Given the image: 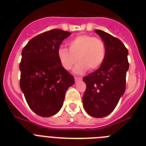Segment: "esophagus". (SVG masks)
I'll return each mask as SVG.
<instances>
[{
  "label": "esophagus",
  "mask_w": 146,
  "mask_h": 146,
  "mask_svg": "<svg viewBox=\"0 0 146 146\" xmlns=\"http://www.w3.org/2000/svg\"><path fill=\"white\" fill-rule=\"evenodd\" d=\"M75 78V82H77L78 81H80V80H82V78L81 77H78V76H74Z\"/></svg>",
  "instance_id": "1"
}]
</instances>
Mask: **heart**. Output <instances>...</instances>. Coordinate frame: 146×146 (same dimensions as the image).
Segmentation results:
<instances>
[{
	"mask_svg": "<svg viewBox=\"0 0 146 146\" xmlns=\"http://www.w3.org/2000/svg\"><path fill=\"white\" fill-rule=\"evenodd\" d=\"M68 48L60 47L57 50V57L63 68L70 70L76 63L74 69L82 73L89 69L93 71L104 64L106 58V45L99 38L89 35H80L67 42Z\"/></svg>",
	"mask_w": 146,
	"mask_h": 146,
	"instance_id": "heart-1",
	"label": "heart"
}]
</instances>
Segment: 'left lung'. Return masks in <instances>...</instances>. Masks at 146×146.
<instances>
[{"label": "left lung", "mask_w": 146, "mask_h": 146, "mask_svg": "<svg viewBox=\"0 0 146 146\" xmlns=\"http://www.w3.org/2000/svg\"><path fill=\"white\" fill-rule=\"evenodd\" d=\"M95 32L106 45V58L99 68L83 78L86 89L82 104L89 115L101 118L113 111L125 92L128 50L117 38L98 29Z\"/></svg>", "instance_id": "obj_1"}]
</instances>
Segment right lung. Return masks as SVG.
<instances>
[{
  "mask_svg": "<svg viewBox=\"0 0 146 146\" xmlns=\"http://www.w3.org/2000/svg\"><path fill=\"white\" fill-rule=\"evenodd\" d=\"M70 33L55 29L33 38L22 50L19 86L29 106L45 117L61 108L74 77L63 68L57 50Z\"/></svg>",
  "mask_w": 146,
  "mask_h": 146,
  "instance_id": "right-lung-1",
  "label": "right lung"
}]
</instances>
